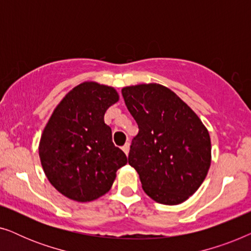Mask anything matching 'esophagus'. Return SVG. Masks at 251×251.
<instances>
[{
  "label": "esophagus",
  "mask_w": 251,
  "mask_h": 251,
  "mask_svg": "<svg viewBox=\"0 0 251 251\" xmlns=\"http://www.w3.org/2000/svg\"><path fill=\"white\" fill-rule=\"evenodd\" d=\"M122 150H123V152H125L126 155H128L129 154V150H130V144L129 143H126L125 145L122 146Z\"/></svg>",
  "instance_id": "34e87169"
}]
</instances>
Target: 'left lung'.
<instances>
[{"instance_id":"obj_1","label":"left lung","mask_w":251,"mask_h":251,"mask_svg":"<svg viewBox=\"0 0 251 251\" xmlns=\"http://www.w3.org/2000/svg\"><path fill=\"white\" fill-rule=\"evenodd\" d=\"M122 96L138 125L128 159L144 192L162 204L186 201L210 168L207 128L190 106L161 84L130 85Z\"/></svg>"}]
</instances>
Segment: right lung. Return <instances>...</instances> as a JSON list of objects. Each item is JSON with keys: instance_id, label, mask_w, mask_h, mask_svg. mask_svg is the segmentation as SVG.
<instances>
[{"instance_id": "right-lung-1", "label": "right lung", "mask_w": 251, "mask_h": 251, "mask_svg": "<svg viewBox=\"0 0 251 251\" xmlns=\"http://www.w3.org/2000/svg\"><path fill=\"white\" fill-rule=\"evenodd\" d=\"M118 100L114 88L83 82L65 96L43 130L39 154L44 174L71 200L89 202L107 193L128 162L104 121Z\"/></svg>"}]
</instances>
